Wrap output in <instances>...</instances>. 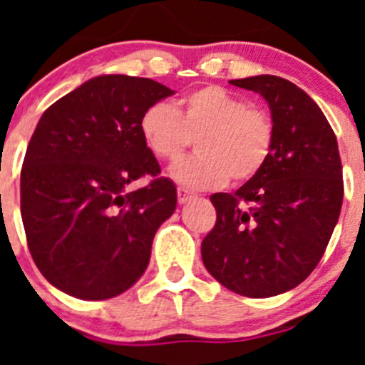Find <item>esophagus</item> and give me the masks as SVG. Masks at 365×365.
Returning <instances> with one entry per match:
<instances>
[{"mask_svg":"<svg viewBox=\"0 0 365 365\" xmlns=\"http://www.w3.org/2000/svg\"><path fill=\"white\" fill-rule=\"evenodd\" d=\"M177 195H179V205H185V202H188L193 197L192 193L185 188H177Z\"/></svg>","mask_w":365,"mask_h":365,"instance_id":"obj_1","label":"esophagus"}]
</instances>
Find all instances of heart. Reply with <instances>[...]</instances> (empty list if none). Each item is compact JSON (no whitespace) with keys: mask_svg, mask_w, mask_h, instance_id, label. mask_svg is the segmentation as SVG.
<instances>
[{"mask_svg":"<svg viewBox=\"0 0 365 365\" xmlns=\"http://www.w3.org/2000/svg\"><path fill=\"white\" fill-rule=\"evenodd\" d=\"M140 135L160 160L175 163L192 138L199 153L172 170L186 188H210L252 179L272 151L274 125L269 113L247 106L241 96L219 86H202L168 106L159 102L143 113Z\"/></svg>","mask_w":365,"mask_h":365,"instance_id":"heart-1","label":"heart"}]
</instances>
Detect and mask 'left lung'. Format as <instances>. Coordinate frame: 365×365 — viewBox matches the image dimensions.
<instances>
[{
    "label": "left lung",
    "instance_id": "8db88e82",
    "mask_svg": "<svg viewBox=\"0 0 365 365\" xmlns=\"http://www.w3.org/2000/svg\"><path fill=\"white\" fill-rule=\"evenodd\" d=\"M230 83L267 100L272 151L237 192L212 195L217 219L201 256L228 291L270 298L299 285L324 256L344 199L341 160L333 128L298 86L272 74Z\"/></svg>",
    "mask_w": 365,
    "mask_h": 365
}]
</instances>
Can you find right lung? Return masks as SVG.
I'll use <instances>...</instances> for the list:
<instances>
[{"instance_id": "right-lung-1", "label": "right lung", "mask_w": 365, "mask_h": 365, "mask_svg": "<svg viewBox=\"0 0 365 365\" xmlns=\"http://www.w3.org/2000/svg\"><path fill=\"white\" fill-rule=\"evenodd\" d=\"M172 95L155 80L102 74L41 115L21 168V219L32 259L66 294L115 298L148 269L177 190L138 125ZM146 175L150 185L127 190Z\"/></svg>"}]
</instances>
